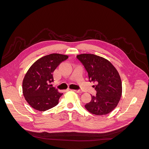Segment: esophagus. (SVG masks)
Here are the masks:
<instances>
[{"mask_svg":"<svg viewBox=\"0 0 149 149\" xmlns=\"http://www.w3.org/2000/svg\"><path fill=\"white\" fill-rule=\"evenodd\" d=\"M73 91L76 93H81L82 91H81V90H77V89H73Z\"/></svg>","mask_w":149,"mask_h":149,"instance_id":"1","label":"esophagus"}]
</instances>
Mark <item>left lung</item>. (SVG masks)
Here are the masks:
<instances>
[{
  "instance_id": "1",
  "label": "left lung",
  "mask_w": 149,
  "mask_h": 149,
  "mask_svg": "<svg viewBox=\"0 0 149 149\" xmlns=\"http://www.w3.org/2000/svg\"><path fill=\"white\" fill-rule=\"evenodd\" d=\"M78 59L88 71L90 82H96L93 86L97 91L91 101L84 106L91 114L106 115L113 111L122 96V81L118 70L104 58L94 54H80Z\"/></svg>"
}]
</instances>
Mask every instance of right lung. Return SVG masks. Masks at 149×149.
<instances>
[{
  "mask_svg": "<svg viewBox=\"0 0 149 149\" xmlns=\"http://www.w3.org/2000/svg\"><path fill=\"white\" fill-rule=\"evenodd\" d=\"M68 56L52 53L36 61L26 72L22 82L25 100L33 109L45 111L58 104L63 93L50 83L54 81L53 71Z\"/></svg>",
  "mask_w": 149,
  "mask_h": 149,
  "instance_id": "right-lung-1",
  "label": "right lung"
}]
</instances>
